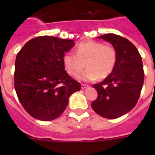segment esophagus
<instances>
[{
  "label": "esophagus",
  "mask_w": 155,
  "mask_h": 155,
  "mask_svg": "<svg viewBox=\"0 0 155 155\" xmlns=\"http://www.w3.org/2000/svg\"><path fill=\"white\" fill-rule=\"evenodd\" d=\"M87 87H88V85L87 84H81V88H82V89H85V88H87Z\"/></svg>",
  "instance_id": "obj_1"
}]
</instances>
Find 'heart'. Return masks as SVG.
<instances>
[{
  "instance_id": "obj_1",
  "label": "heart",
  "mask_w": 155,
  "mask_h": 155,
  "mask_svg": "<svg viewBox=\"0 0 155 155\" xmlns=\"http://www.w3.org/2000/svg\"><path fill=\"white\" fill-rule=\"evenodd\" d=\"M117 59L115 47L96 41L81 42L76 47V54L68 51L63 57V65L71 76L79 75L86 64L87 68L79 75V79L83 81L108 76L115 68Z\"/></svg>"
}]
</instances>
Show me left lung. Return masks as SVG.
Returning <instances> with one entry per match:
<instances>
[{
	"label": "left lung",
	"mask_w": 155,
	"mask_h": 155,
	"mask_svg": "<svg viewBox=\"0 0 155 155\" xmlns=\"http://www.w3.org/2000/svg\"><path fill=\"white\" fill-rule=\"evenodd\" d=\"M99 38L115 47L117 59L110 75L93 85L98 96L91 105L98 115L115 119L133 109L139 99L144 82L142 57L134 45L121 36L107 34Z\"/></svg>",
	"instance_id": "1"
}]
</instances>
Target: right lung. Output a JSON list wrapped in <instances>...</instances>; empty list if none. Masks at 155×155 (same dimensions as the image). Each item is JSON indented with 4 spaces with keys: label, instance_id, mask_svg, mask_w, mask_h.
<instances>
[{
    "label": "right lung",
    "instance_id": "right-lung-1",
    "mask_svg": "<svg viewBox=\"0 0 155 155\" xmlns=\"http://www.w3.org/2000/svg\"><path fill=\"white\" fill-rule=\"evenodd\" d=\"M73 45V40L39 36L26 42L17 54L16 93L34 118L45 121L56 119L67 108L69 97L81 88L63 65V55Z\"/></svg>",
    "mask_w": 155,
    "mask_h": 155
}]
</instances>
